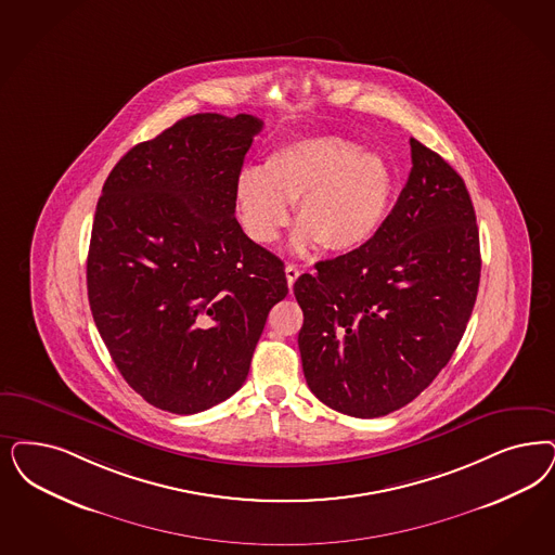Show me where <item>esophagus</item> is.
<instances>
[{
  "instance_id": "esophagus-1",
  "label": "esophagus",
  "mask_w": 555,
  "mask_h": 555,
  "mask_svg": "<svg viewBox=\"0 0 555 555\" xmlns=\"http://www.w3.org/2000/svg\"><path fill=\"white\" fill-rule=\"evenodd\" d=\"M285 272H287V283L288 288L293 287L295 285V281L299 279V274H301V270L299 268L295 267V264H287V268H285Z\"/></svg>"
}]
</instances>
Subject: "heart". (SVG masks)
<instances>
[{
	"label": "heart",
	"mask_w": 555,
	"mask_h": 555,
	"mask_svg": "<svg viewBox=\"0 0 555 555\" xmlns=\"http://www.w3.org/2000/svg\"><path fill=\"white\" fill-rule=\"evenodd\" d=\"M391 172L377 153L343 137H313L270 153L264 170L237 178L242 223L256 244H272L291 221L301 225L295 249L322 244L325 251L363 248L382 228L391 201Z\"/></svg>",
	"instance_id": "heart-1"
}]
</instances>
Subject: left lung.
Returning a JSON list of instances; mask_svg holds the SVG:
<instances>
[{"label": "left lung", "instance_id": "obj_1", "mask_svg": "<svg viewBox=\"0 0 555 555\" xmlns=\"http://www.w3.org/2000/svg\"><path fill=\"white\" fill-rule=\"evenodd\" d=\"M410 150L408 182L377 233L293 287L307 385L354 418L418 398L451 361L478 297L479 233L465 182L414 137Z\"/></svg>", "mask_w": 555, "mask_h": 555}]
</instances>
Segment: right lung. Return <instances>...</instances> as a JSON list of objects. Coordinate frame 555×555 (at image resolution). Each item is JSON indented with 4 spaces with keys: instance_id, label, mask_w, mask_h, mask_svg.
Segmentation results:
<instances>
[{
    "instance_id": "right-lung-1",
    "label": "right lung",
    "mask_w": 555,
    "mask_h": 555,
    "mask_svg": "<svg viewBox=\"0 0 555 555\" xmlns=\"http://www.w3.org/2000/svg\"><path fill=\"white\" fill-rule=\"evenodd\" d=\"M262 131L201 113L134 145L108 173L88 251V299L116 369L159 410L196 414L248 377L281 258L235 219L237 178Z\"/></svg>"
}]
</instances>
